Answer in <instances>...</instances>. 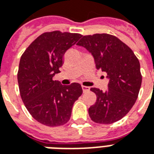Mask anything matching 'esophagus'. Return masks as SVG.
Returning a JSON list of instances; mask_svg holds the SVG:
<instances>
[{
  "instance_id": "obj_1",
  "label": "esophagus",
  "mask_w": 154,
  "mask_h": 154,
  "mask_svg": "<svg viewBox=\"0 0 154 154\" xmlns=\"http://www.w3.org/2000/svg\"><path fill=\"white\" fill-rule=\"evenodd\" d=\"M82 90H83V92L85 93V92H87L90 91V87L89 86H82Z\"/></svg>"
}]
</instances>
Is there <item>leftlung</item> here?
<instances>
[{
  "label": "left lung",
  "instance_id": "1",
  "mask_svg": "<svg viewBox=\"0 0 154 154\" xmlns=\"http://www.w3.org/2000/svg\"><path fill=\"white\" fill-rule=\"evenodd\" d=\"M77 45L91 54L97 69L108 74L106 91L91 89L97 96L96 102L89 109L91 120L100 124L120 120L137 100L142 82L139 60L130 47L109 34L84 36Z\"/></svg>",
  "mask_w": 154,
  "mask_h": 154
}]
</instances>
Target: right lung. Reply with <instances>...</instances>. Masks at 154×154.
Wrapping results in <instances>:
<instances>
[{
    "label": "right lung",
    "instance_id": "add662e5",
    "mask_svg": "<svg viewBox=\"0 0 154 154\" xmlns=\"http://www.w3.org/2000/svg\"><path fill=\"white\" fill-rule=\"evenodd\" d=\"M82 35L54 31L42 34L24 51L18 72L19 91L25 107L40 123L62 126L70 119L74 102L82 94L78 83L63 86L53 80L63 56Z\"/></svg>",
    "mask_w": 154,
    "mask_h": 154
}]
</instances>
